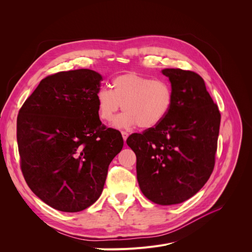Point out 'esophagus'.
<instances>
[{
	"label": "esophagus",
	"mask_w": 252,
	"mask_h": 252,
	"mask_svg": "<svg viewBox=\"0 0 252 252\" xmlns=\"http://www.w3.org/2000/svg\"><path fill=\"white\" fill-rule=\"evenodd\" d=\"M122 135H123L124 141L126 142V139H127V137H128V133H127V131H125V130H123V131H122Z\"/></svg>",
	"instance_id": "obj_1"
}]
</instances>
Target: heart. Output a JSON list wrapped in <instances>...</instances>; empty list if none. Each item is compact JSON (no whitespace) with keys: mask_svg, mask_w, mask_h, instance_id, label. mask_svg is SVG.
<instances>
[{"mask_svg":"<svg viewBox=\"0 0 252 252\" xmlns=\"http://www.w3.org/2000/svg\"><path fill=\"white\" fill-rule=\"evenodd\" d=\"M112 91L100 89L96 94L98 113L105 122H112L117 111L126 110L114 122L118 127L153 128L164 122L174 107V91L161 79L129 72L115 77Z\"/></svg>","mask_w":252,"mask_h":252,"instance_id":"heart-1","label":"heart"}]
</instances>
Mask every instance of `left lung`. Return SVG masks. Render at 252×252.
I'll list each match as a JSON object with an SVG mask.
<instances>
[{
  "label": "left lung",
  "mask_w": 252,
  "mask_h": 252,
  "mask_svg": "<svg viewBox=\"0 0 252 252\" xmlns=\"http://www.w3.org/2000/svg\"><path fill=\"white\" fill-rule=\"evenodd\" d=\"M174 91V107L164 122L126 144L137 157L142 193L160 205L178 204L199 191L213 173L220 113L203 78L194 71L165 68Z\"/></svg>",
  "instance_id": "left-lung-1"
}]
</instances>
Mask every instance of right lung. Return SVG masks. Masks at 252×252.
<instances>
[{
  "mask_svg": "<svg viewBox=\"0 0 252 252\" xmlns=\"http://www.w3.org/2000/svg\"><path fill=\"white\" fill-rule=\"evenodd\" d=\"M101 81L91 69L48 75L17 116L24 180L39 199L65 213L97 201L109 164L124 146L122 134L99 118Z\"/></svg>",
  "mask_w": 252,
  "mask_h": 252,
  "instance_id": "add662e5",
  "label": "right lung"
}]
</instances>
